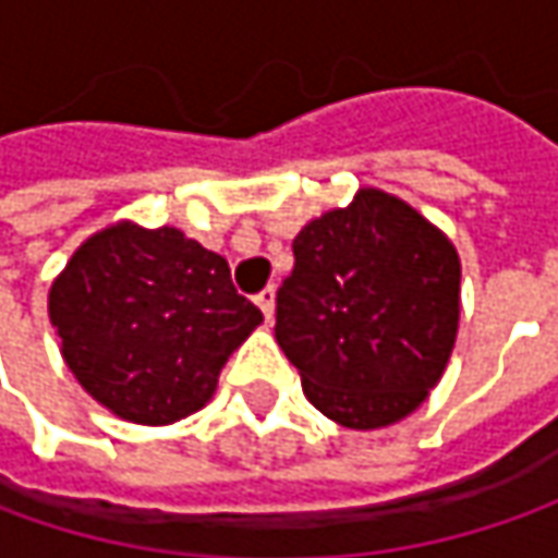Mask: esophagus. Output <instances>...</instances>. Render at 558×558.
<instances>
[{"label":"esophagus","instance_id":"esophagus-1","mask_svg":"<svg viewBox=\"0 0 558 558\" xmlns=\"http://www.w3.org/2000/svg\"><path fill=\"white\" fill-rule=\"evenodd\" d=\"M254 301H257V307L264 311V316H267V319H272V307H276V289H272V286H267L264 291H257V298H254Z\"/></svg>","mask_w":558,"mask_h":558}]
</instances>
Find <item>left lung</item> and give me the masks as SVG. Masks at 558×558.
<instances>
[{"mask_svg": "<svg viewBox=\"0 0 558 558\" xmlns=\"http://www.w3.org/2000/svg\"><path fill=\"white\" fill-rule=\"evenodd\" d=\"M276 341L304 395L348 428L410 416L438 385L460 323V257L410 204L363 189L294 239Z\"/></svg>", "mask_w": 558, "mask_h": 558, "instance_id": "left-lung-1", "label": "left lung"}]
</instances>
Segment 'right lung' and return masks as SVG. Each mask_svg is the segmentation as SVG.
<instances>
[{
    "mask_svg": "<svg viewBox=\"0 0 558 558\" xmlns=\"http://www.w3.org/2000/svg\"><path fill=\"white\" fill-rule=\"evenodd\" d=\"M68 369L120 418L167 425L202 410L264 313L220 254L180 229L108 226L76 247L49 291Z\"/></svg>",
    "mask_w": 558,
    "mask_h": 558,
    "instance_id": "right-lung-1",
    "label": "right lung"
}]
</instances>
